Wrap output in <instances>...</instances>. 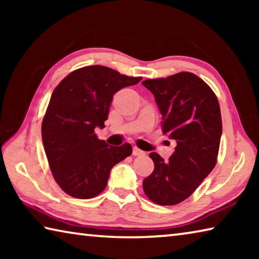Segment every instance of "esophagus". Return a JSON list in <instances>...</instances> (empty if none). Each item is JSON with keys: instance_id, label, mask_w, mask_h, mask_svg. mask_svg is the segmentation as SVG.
<instances>
[{"instance_id": "1", "label": "esophagus", "mask_w": 259, "mask_h": 259, "mask_svg": "<svg viewBox=\"0 0 259 259\" xmlns=\"http://www.w3.org/2000/svg\"><path fill=\"white\" fill-rule=\"evenodd\" d=\"M133 154L135 156H140V155H145V152L139 150V148L137 146H134V150H133Z\"/></svg>"}]
</instances>
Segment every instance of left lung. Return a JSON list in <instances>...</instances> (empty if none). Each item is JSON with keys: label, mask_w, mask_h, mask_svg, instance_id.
Here are the masks:
<instances>
[{"label": "left lung", "mask_w": 259, "mask_h": 259, "mask_svg": "<svg viewBox=\"0 0 259 259\" xmlns=\"http://www.w3.org/2000/svg\"><path fill=\"white\" fill-rule=\"evenodd\" d=\"M142 83L154 95L162 131L177 143L169 161L151 153L154 171L144 179V192L156 204L174 205L192 195L216 165L221 108L211 88L190 72Z\"/></svg>", "instance_id": "8db88e82"}]
</instances>
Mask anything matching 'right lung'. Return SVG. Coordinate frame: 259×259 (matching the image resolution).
I'll return each instance as SVG.
<instances>
[{
    "label": "right lung",
    "mask_w": 259,
    "mask_h": 259,
    "mask_svg": "<svg viewBox=\"0 0 259 259\" xmlns=\"http://www.w3.org/2000/svg\"><path fill=\"white\" fill-rule=\"evenodd\" d=\"M140 80L94 65L68 74L56 87L43 117L42 140L55 181L68 195L97 196L113 166L131 155L130 144L109 146L95 128L105 126L114 94Z\"/></svg>",
    "instance_id": "1"
}]
</instances>
